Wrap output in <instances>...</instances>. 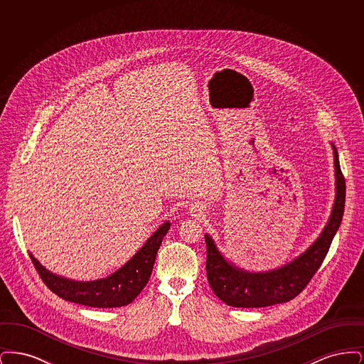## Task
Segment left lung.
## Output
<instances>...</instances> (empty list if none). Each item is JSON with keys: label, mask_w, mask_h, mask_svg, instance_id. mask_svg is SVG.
<instances>
[{"label": "left lung", "mask_w": 364, "mask_h": 364, "mask_svg": "<svg viewBox=\"0 0 364 364\" xmlns=\"http://www.w3.org/2000/svg\"><path fill=\"white\" fill-rule=\"evenodd\" d=\"M336 202L329 223L322 235L297 259L277 270L266 273H248L228 263L217 250L214 242L206 235L208 259L206 273L213 292L232 307L258 309L287 303L300 294L311 281L329 252L331 240L341 224L346 206V177L341 172L336 147Z\"/></svg>", "instance_id": "obj_1"}]
</instances>
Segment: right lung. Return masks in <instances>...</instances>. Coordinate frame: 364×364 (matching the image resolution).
<instances>
[{"label": "right lung", "mask_w": 364, "mask_h": 364, "mask_svg": "<svg viewBox=\"0 0 364 364\" xmlns=\"http://www.w3.org/2000/svg\"><path fill=\"white\" fill-rule=\"evenodd\" d=\"M169 228L171 223H164L134 255V258L125 263L120 270L109 277L97 281L79 282L54 276L31 254L30 258L45 285L53 294L63 297L64 300L98 309L122 307L132 303L149 282L158 248Z\"/></svg>", "instance_id": "right-lung-1"}]
</instances>
